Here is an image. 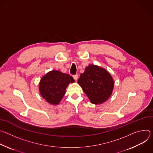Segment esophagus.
I'll return each mask as SVG.
<instances>
[{
	"label": "esophagus",
	"mask_w": 153,
	"mask_h": 153,
	"mask_svg": "<svg viewBox=\"0 0 153 153\" xmlns=\"http://www.w3.org/2000/svg\"><path fill=\"white\" fill-rule=\"evenodd\" d=\"M73 77L74 78V79L75 80H77V79H78V75H77V74L73 75Z\"/></svg>",
	"instance_id": "1"
}]
</instances>
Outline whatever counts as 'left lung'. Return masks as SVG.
Masks as SVG:
<instances>
[{"mask_svg": "<svg viewBox=\"0 0 153 153\" xmlns=\"http://www.w3.org/2000/svg\"><path fill=\"white\" fill-rule=\"evenodd\" d=\"M78 83L91 102L100 104L110 97L114 87L113 79L106 70L94 65H89L80 74Z\"/></svg>", "mask_w": 153, "mask_h": 153, "instance_id": "8db88e82", "label": "left lung"}]
</instances>
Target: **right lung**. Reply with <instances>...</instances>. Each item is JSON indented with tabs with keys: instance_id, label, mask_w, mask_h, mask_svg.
<instances>
[{
	"instance_id": "obj_1",
	"label": "right lung",
	"mask_w": 153,
	"mask_h": 153,
	"mask_svg": "<svg viewBox=\"0 0 153 153\" xmlns=\"http://www.w3.org/2000/svg\"><path fill=\"white\" fill-rule=\"evenodd\" d=\"M74 82L73 77L68 74L53 70L40 80L39 91L47 102L50 104L57 105L63 97L68 84Z\"/></svg>"
}]
</instances>
